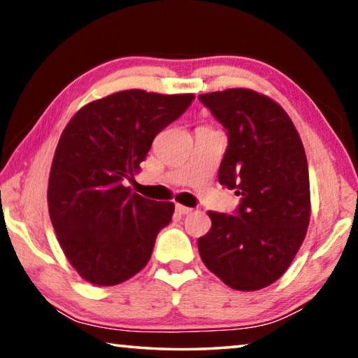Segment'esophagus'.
Returning <instances> with one entry per match:
<instances>
[{"label":"esophagus","mask_w":358,"mask_h":358,"mask_svg":"<svg viewBox=\"0 0 358 358\" xmlns=\"http://www.w3.org/2000/svg\"><path fill=\"white\" fill-rule=\"evenodd\" d=\"M175 210H177V213H180V215H189L192 211V208L185 207V205H180V203L175 205Z\"/></svg>","instance_id":"esophagus-1"}]
</instances>
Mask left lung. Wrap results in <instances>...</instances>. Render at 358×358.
Wrapping results in <instances>:
<instances>
[{
    "label": "left lung",
    "mask_w": 358,
    "mask_h": 358,
    "mask_svg": "<svg viewBox=\"0 0 358 358\" xmlns=\"http://www.w3.org/2000/svg\"><path fill=\"white\" fill-rule=\"evenodd\" d=\"M199 101L227 134L220 183L241 196L234 215L208 211L211 229L199 238V252L229 287L259 290L281 278L306 235L305 148L289 115L264 94L232 88Z\"/></svg>",
    "instance_id": "1"
}]
</instances>
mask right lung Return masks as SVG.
Here are the masks:
<instances>
[{
	"instance_id": "1",
	"label": "right lung",
	"mask_w": 358,
	"mask_h": 358,
	"mask_svg": "<svg viewBox=\"0 0 358 358\" xmlns=\"http://www.w3.org/2000/svg\"><path fill=\"white\" fill-rule=\"evenodd\" d=\"M194 94L126 90L90 102L66 126L48 178V213L62 250L83 280L115 286L148 264L175 205L131 192L151 142Z\"/></svg>"
}]
</instances>
